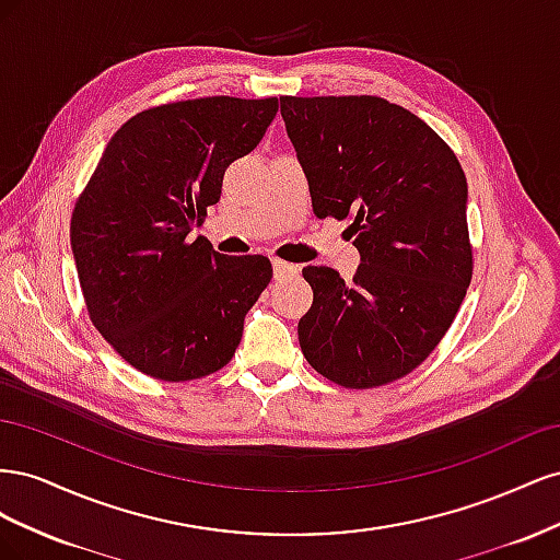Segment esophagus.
Instances as JSON below:
<instances>
[{"instance_id":"esophagus-1","label":"esophagus","mask_w":560,"mask_h":560,"mask_svg":"<svg viewBox=\"0 0 560 560\" xmlns=\"http://www.w3.org/2000/svg\"><path fill=\"white\" fill-rule=\"evenodd\" d=\"M294 273H299V268H296L294 264H287V261H280V259L273 261V276H276V280L290 278V276H294Z\"/></svg>"}]
</instances>
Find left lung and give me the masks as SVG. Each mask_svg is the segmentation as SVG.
Returning a JSON list of instances; mask_svg holds the SVG:
<instances>
[{"instance_id":"obj_1","label":"left lung","mask_w":560,"mask_h":560,"mask_svg":"<svg viewBox=\"0 0 560 560\" xmlns=\"http://www.w3.org/2000/svg\"><path fill=\"white\" fill-rule=\"evenodd\" d=\"M280 114L313 212L352 219L362 257L348 282L303 268V358L348 389L404 378L442 341L471 282L460 161L422 118L376 95H282Z\"/></svg>"}]
</instances>
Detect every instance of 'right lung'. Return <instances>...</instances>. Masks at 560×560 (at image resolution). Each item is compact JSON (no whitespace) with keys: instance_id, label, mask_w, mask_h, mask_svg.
Returning a JSON list of instances; mask_svg holds the SVG:
<instances>
[{"instance_id":"add662e5","label":"right lung","mask_w":560,"mask_h":560,"mask_svg":"<svg viewBox=\"0 0 560 560\" xmlns=\"http://www.w3.org/2000/svg\"><path fill=\"white\" fill-rule=\"evenodd\" d=\"M276 114L278 97L229 95L144 109L114 132L74 202L70 241L91 322L151 378L196 381L226 366L273 278L261 254L226 257L186 235Z\"/></svg>"}]
</instances>
